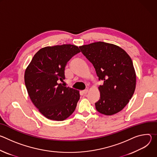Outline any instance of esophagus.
I'll list each match as a JSON object with an SVG mask.
<instances>
[{
	"mask_svg": "<svg viewBox=\"0 0 157 157\" xmlns=\"http://www.w3.org/2000/svg\"><path fill=\"white\" fill-rule=\"evenodd\" d=\"M87 92H88V90H87V89H85V90L82 91V93H83L84 94H86L87 93Z\"/></svg>",
	"mask_w": 157,
	"mask_h": 157,
	"instance_id": "obj_1",
	"label": "esophagus"
}]
</instances>
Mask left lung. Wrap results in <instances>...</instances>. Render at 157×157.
<instances>
[{"label":"left lung","instance_id":"1","mask_svg":"<svg viewBox=\"0 0 157 157\" xmlns=\"http://www.w3.org/2000/svg\"><path fill=\"white\" fill-rule=\"evenodd\" d=\"M95 68L100 85V99L95 103L99 113L115 114L128 103L136 89V75L132 59L121 48L102 41L79 47Z\"/></svg>","mask_w":157,"mask_h":157}]
</instances>
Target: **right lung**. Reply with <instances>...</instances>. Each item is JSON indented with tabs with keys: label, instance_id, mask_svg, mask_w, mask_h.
<instances>
[{
	"label": "right lung",
	"instance_id": "obj_1",
	"mask_svg": "<svg viewBox=\"0 0 157 157\" xmlns=\"http://www.w3.org/2000/svg\"><path fill=\"white\" fill-rule=\"evenodd\" d=\"M80 52L73 44L47 47L33 57L25 72V83L30 99L40 113L48 119L61 121L75 111L79 91L58 83L65 79L69 60Z\"/></svg>",
	"mask_w": 157,
	"mask_h": 157
}]
</instances>
